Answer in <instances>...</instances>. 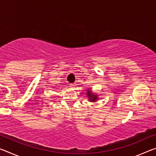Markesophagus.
<instances>
[{
  "instance_id": "1",
  "label": "esophagus",
  "mask_w": 156,
  "mask_h": 156,
  "mask_svg": "<svg viewBox=\"0 0 156 156\" xmlns=\"http://www.w3.org/2000/svg\"><path fill=\"white\" fill-rule=\"evenodd\" d=\"M75 86H76L75 84H70V87H72V88H74Z\"/></svg>"
}]
</instances>
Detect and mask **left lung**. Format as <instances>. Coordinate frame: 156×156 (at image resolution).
<instances>
[{"label": "left lung", "instance_id": "left-lung-1", "mask_svg": "<svg viewBox=\"0 0 156 156\" xmlns=\"http://www.w3.org/2000/svg\"><path fill=\"white\" fill-rule=\"evenodd\" d=\"M87 95L89 102H96L98 99V95H96V94H94L93 92L91 91L90 89H88V90H87Z\"/></svg>", "mask_w": 156, "mask_h": 156}]
</instances>
